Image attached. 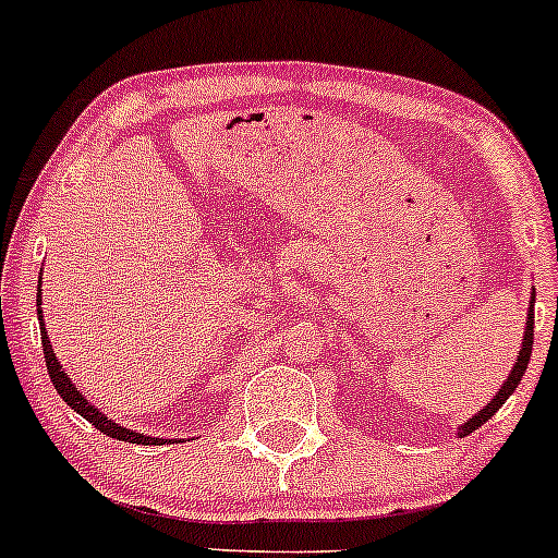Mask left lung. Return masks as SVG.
<instances>
[{
    "label": "left lung",
    "mask_w": 558,
    "mask_h": 558,
    "mask_svg": "<svg viewBox=\"0 0 558 558\" xmlns=\"http://www.w3.org/2000/svg\"><path fill=\"white\" fill-rule=\"evenodd\" d=\"M532 305H535V292H532ZM532 305H530V311H527V327H524V340H522V348H519L517 363H514V368H511L509 379L504 381V387H500V390L496 392V396H493L490 403H487L485 409H480V414H474L472 418H469V422L461 424V427H459V435H461V437L472 435L474 429H480L482 424H485L487 418H490L493 414H496V411L500 409V405H504L506 400H509L511 392L517 390L519 381H522V377H524V368H527V363H530V353H532V331H535V308H532Z\"/></svg>",
    "instance_id": "8db88e82"
}]
</instances>
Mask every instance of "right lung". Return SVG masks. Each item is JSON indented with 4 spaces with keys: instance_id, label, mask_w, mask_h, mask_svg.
Returning a JSON list of instances; mask_svg holds the SVG:
<instances>
[{
    "instance_id": "obj_1",
    "label": "right lung",
    "mask_w": 558,
    "mask_h": 558,
    "mask_svg": "<svg viewBox=\"0 0 558 558\" xmlns=\"http://www.w3.org/2000/svg\"><path fill=\"white\" fill-rule=\"evenodd\" d=\"M39 292H41V290H39ZM36 305H41V298H39V303H36ZM36 311H39V327H41L44 361H47L49 379H52L54 390L60 392V398L65 400V403L71 405V409L76 411V414L84 416L86 422L94 424V427H97L99 432H102V435L116 437V440H123V442H136V446H168V442H171V440H162V437H149V435H142V432H136V429H126V427H121V424L112 422V418H108V414H102V411H99V409H94V405L89 403V400H86L84 396H81L78 387L73 385L71 377H68L65 372H62V366H60L58 355H54L52 342H49V337H47V327H44L41 308H36ZM177 442H181V440H177Z\"/></svg>"
}]
</instances>
